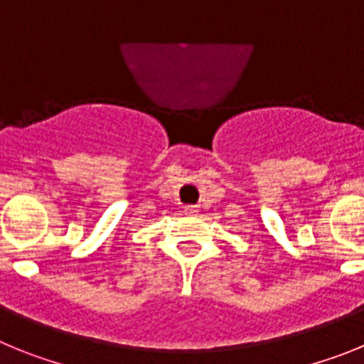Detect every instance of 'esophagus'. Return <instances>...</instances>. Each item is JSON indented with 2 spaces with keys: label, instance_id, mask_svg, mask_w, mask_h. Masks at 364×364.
Instances as JSON below:
<instances>
[{
  "label": "esophagus",
  "instance_id": "1",
  "mask_svg": "<svg viewBox=\"0 0 364 364\" xmlns=\"http://www.w3.org/2000/svg\"><path fill=\"white\" fill-rule=\"evenodd\" d=\"M186 211H188V213H197V208H195V205H186Z\"/></svg>",
  "mask_w": 364,
  "mask_h": 364
}]
</instances>
